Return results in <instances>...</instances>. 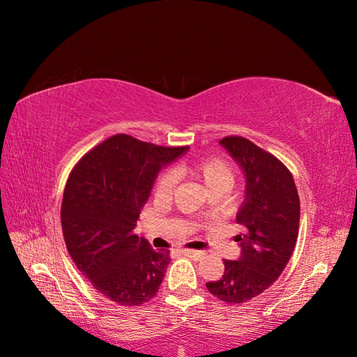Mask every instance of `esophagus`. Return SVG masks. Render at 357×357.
<instances>
[{"mask_svg":"<svg viewBox=\"0 0 357 357\" xmlns=\"http://www.w3.org/2000/svg\"><path fill=\"white\" fill-rule=\"evenodd\" d=\"M184 255L188 257H193V259H202L206 253L201 252V250H184Z\"/></svg>","mask_w":357,"mask_h":357,"instance_id":"1","label":"esophagus"}]
</instances>
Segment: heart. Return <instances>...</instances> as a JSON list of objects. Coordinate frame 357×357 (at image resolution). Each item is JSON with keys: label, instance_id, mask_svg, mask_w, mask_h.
Wrapping results in <instances>:
<instances>
[{"label": "heart", "instance_id": "heart-1", "mask_svg": "<svg viewBox=\"0 0 357 357\" xmlns=\"http://www.w3.org/2000/svg\"><path fill=\"white\" fill-rule=\"evenodd\" d=\"M190 169L207 184L211 192L218 190V188H225L227 190L234 181L233 170L229 162L218 156H204L195 159L190 162ZM176 184L178 173L173 169H167L158 176L153 193L158 199H167L173 195Z\"/></svg>", "mask_w": 357, "mask_h": 357}]
</instances>
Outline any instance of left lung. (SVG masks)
Here are the masks:
<instances>
[{
	"mask_svg": "<svg viewBox=\"0 0 357 357\" xmlns=\"http://www.w3.org/2000/svg\"><path fill=\"white\" fill-rule=\"evenodd\" d=\"M229 150L245 173V201L236 222L241 257L224 259V275L207 282L208 291L227 304L256 298L282 275L299 234L301 202L291 172L282 161L242 136H225Z\"/></svg>",
	"mask_w": 357,
	"mask_h": 357,
	"instance_id": "left-lung-1",
	"label": "left lung"
}]
</instances>
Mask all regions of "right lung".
<instances>
[{"label":"right lung","mask_w":357,"mask_h":357,"mask_svg":"<svg viewBox=\"0 0 357 357\" xmlns=\"http://www.w3.org/2000/svg\"><path fill=\"white\" fill-rule=\"evenodd\" d=\"M188 147H162L119 133L73 167L61 206L63 234L78 270L98 293L124 307L153 299L169 250L133 233L161 165Z\"/></svg>","instance_id":"right-lung-1"}]
</instances>
